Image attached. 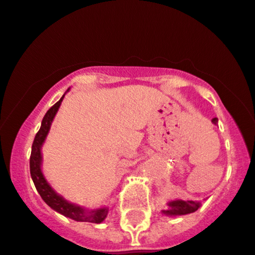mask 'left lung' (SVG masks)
Masks as SVG:
<instances>
[{
	"instance_id": "left-lung-1",
	"label": "left lung",
	"mask_w": 255,
	"mask_h": 255,
	"mask_svg": "<svg viewBox=\"0 0 255 255\" xmlns=\"http://www.w3.org/2000/svg\"><path fill=\"white\" fill-rule=\"evenodd\" d=\"M214 123H218V119H213ZM167 210H162V214L168 216H179L187 215L197 211L200 208L199 202H193V200H172L167 203Z\"/></svg>"
}]
</instances>
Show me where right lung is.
Returning <instances> with one entry per match:
<instances>
[{
    "label": "right lung",
    "mask_w": 255,
    "mask_h": 255,
    "mask_svg": "<svg viewBox=\"0 0 255 255\" xmlns=\"http://www.w3.org/2000/svg\"><path fill=\"white\" fill-rule=\"evenodd\" d=\"M69 90V89H68ZM67 90V92H68ZM64 95L57 103L55 104L46 115L44 116L41 122V127H40L39 132L36 133L35 138H34L33 146H31V155H30V176L33 178L34 184H35L36 191L39 192L40 197L42 198L45 203L53 209L57 213L62 214L66 218L80 222H93V224H100L103 222L109 213V208H99L94 209V210H88V209L82 208V206L72 204V203L67 202L63 197L57 194L52 189V187L47 183L45 179L44 173L41 171V146L44 144L45 139H46L47 133H49L51 123L55 119L56 114H57L58 109H60L61 103H62Z\"/></svg>",
    "instance_id": "obj_1"
}]
</instances>
